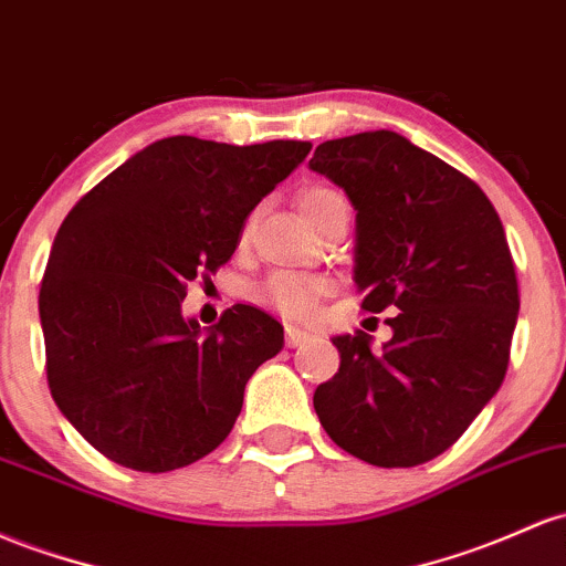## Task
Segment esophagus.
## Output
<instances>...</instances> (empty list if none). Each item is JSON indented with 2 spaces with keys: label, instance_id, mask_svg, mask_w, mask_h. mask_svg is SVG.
I'll return each mask as SVG.
<instances>
[{
  "label": "esophagus",
  "instance_id": "34e87169",
  "mask_svg": "<svg viewBox=\"0 0 566 566\" xmlns=\"http://www.w3.org/2000/svg\"><path fill=\"white\" fill-rule=\"evenodd\" d=\"M312 338L306 331H301V327H287V346L290 349H297V346H303L306 340Z\"/></svg>",
  "mask_w": 566,
  "mask_h": 566
}]
</instances>
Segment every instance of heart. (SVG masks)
<instances>
[{"mask_svg": "<svg viewBox=\"0 0 566 566\" xmlns=\"http://www.w3.org/2000/svg\"><path fill=\"white\" fill-rule=\"evenodd\" d=\"M335 196L327 188H308L297 198V207L303 214H308L312 209L319 207L325 198ZM331 290V284L319 276H303V273H273L258 287V301L265 306L276 308L284 316H293V319H306L314 314L319 297Z\"/></svg>", "mask_w": 566, "mask_h": 566, "instance_id": "b5f03b06", "label": "heart"}]
</instances>
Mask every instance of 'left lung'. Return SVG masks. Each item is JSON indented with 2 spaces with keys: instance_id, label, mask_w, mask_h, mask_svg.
<instances>
[{
  "instance_id": "obj_1",
  "label": "left lung",
  "mask_w": 566,
  "mask_h": 566,
  "mask_svg": "<svg viewBox=\"0 0 566 566\" xmlns=\"http://www.w3.org/2000/svg\"><path fill=\"white\" fill-rule=\"evenodd\" d=\"M308 169L357 212L354 282L392 338L335 335L340 368L314 392L333 443L376 468L454 446L505 378L518 282L505 228L473 179L395 132L322 142Z\"/></svg>"
}]
</instances>
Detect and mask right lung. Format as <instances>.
<instances>
[{"instance_id": "add662e5", "label": "right lung", "mask_w": 566, "mask_h": 566, "mask_svg": "<svg viewBox=\"0 0 566 566\" xmlns=\"http://www.w3.org/2000/svg\"><path fill=\"white\" fill-rule=\"evenodd\" d=\"M312 142L235 147L196 136L153 142L91 192L55 233L40 290L48 384L96 451L169 473L214 451L244 387L284 346L254 306L201 331L182 316L192 279L231 260L247 217Z\"/></svg>"}]
</instances>
